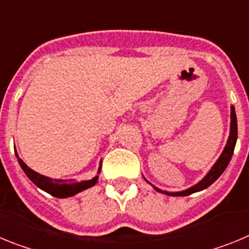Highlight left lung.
I'll use <instances>...</instances> for the list:
<instances>
[{"label":"left lung","mask_w":249,"mask_h":249,"mask_svg":"<svg viewBox=\"0 0 249 249\" xmlns=\"http://www.w3.org/2000/svg\"><path fill=\"white\" fill-rule=\"evenodd\" d=\"M237 136H238V127H237V116H236V111H234V106H231V124H230V136H228L227 143L224 146L223 151H222L221 156L218 157V160H215V163L211 167V169L207 172V175L202 178L201 181L198 183H196L195 186L190 187V188H187V190L179 191V192H168V191H163L158 188V187L153 186L151 184L153 188H155L157 192L160 193H164V195L168 196H190L192 193L199 192V191L206 190L207 187H210L213 182H215L218 179L219 176L224 172V169L227 168L228 163H230L231 158L233 156V151H234V147H236V142H237Z\"/></svg>","instance_id":"8db88e82"}]
</instances>
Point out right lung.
Listing matches in <instances>:
<instances>
[{
  "label": "right lung",
  "mask_w": 249,
  "mask_h": 249,
  "mask_svg": "<svg viewBox=\"0 0 249 249\" xmlns=\"http://www.w3.org/2000/svg\"><path fill=\"white\" fill-rule=\"evenodd\" d=\"M16 153L17 160H18L19 166L23 169V172L26 173L31 181L34 182L38 188H41L45 192L50 193L51 196L57 197V198H67V197H72V196L77 195V193L82 192V191L91 188L94 184L98 182V175L101 172V167H102V160H101L100 168H98V175L93 177L92 179H87V181H73V179H57V178H51L47 176L39 175L36 171L31 169L27 164L18 157V153Z\"/></svg>",
  "instance_id": "1"
}]
</instances>
